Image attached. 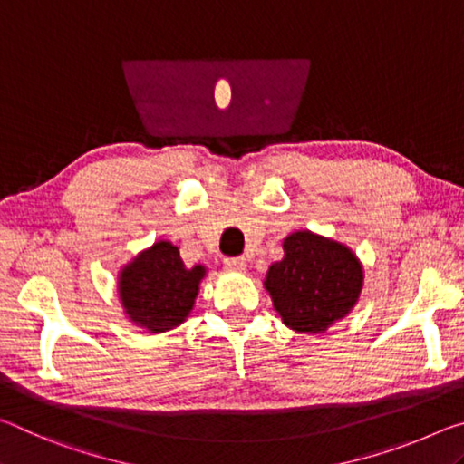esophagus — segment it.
<instances>
[{"label":"esophagus","mask_w":464,"mask_h":464,"mask_svg":"<svg viewBox=\"0 0 464 464\" xmlns=\"http://www.w3.org/2000/svg\"><path fill=\"white\" fill-rule=\"evenodd\" d=\"M224 265H226V269L242 273L246 269V259H245V256H230V259L224 261Z\"/></svg>","instance_id":"1"}]
</instances>
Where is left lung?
Here are the masks:
<instances>
[{"label": "left lung", "mask_w": 464, "mask_h": 464, "mask_svg": "<svg viewBox=\"0 0 464 464\" xmlns=\"http://www.w3.org/2000/svg\"><path fill=\"white\" fill-rule=\"evenodd\" d=\"M284 259L271 265L265 287L290 329L321 333L358 302L363 273L347 246L310 232L284 240Z\"/></svg>", "instance_id": "obj_1"}]
</instances>
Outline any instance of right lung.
<instances>
[{
	"label": "right lung",
	"mask_w": 464,
	"mask_h": 464,
	"mask_svg": "<svg viewBox=\"0 0 464 464\" xmlns=\"http://www.w3.org/2000/svg\"><path fill=\"white\" fill-rule=\"evenodd\" d=\"M203 276L201 265L187 269L179 248L160 240L121 273V300L135 324L169 331L191 313Z\"/></svg>",
	"instance_id": "obj_1"
}]
</instances>
